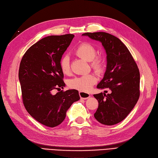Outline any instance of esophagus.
Wrapping results in <instances>:
<instances>
[{"mask_svg":"<svg viewBox=\"0 0 158 158\" xmlns=\"http://www.w3.org/2000/svg\"><path fill=\"white\" fill-rule=\"evenodd\" d=\"M79 95L81 99H88L89 98H90V94L88 93H86V92H84V91H80L79 92Z\"/></svg>","mask_w":158,"mask_h":158,"instance_id":"34e87169","label":"esophagus"}]
</instances>
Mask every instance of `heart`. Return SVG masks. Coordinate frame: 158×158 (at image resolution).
I'll list each match as a JSON object with an SVG mask.
<instances>
[{"mask_svg": "<svg viewBox=\"0 0 158 158\" xmlns=\"http://www.w3.org/2000/svg\"><path fill=\"white\" fill-rule=\"evenodd\" d=\"M74 52L78 56L90 61L91 67L95 72H101L104 69L105 65L104 58L100 55H96L95 48L92 44L86 42L82 43L76 48ZM59 66L64 74H69L71 67L68 56H64L61 58ZM96 81L97 78L93 73H88L69 80L67 85L71 89L78 90L80 91H88Z\"/></svg>", "mask_w": 158, "mask_h": 158, "instance_id": "heart-1", "label": "heart"}]
</instances>
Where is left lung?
Masks as SVG:
<instances>
[{
    "mask_svg": "<svg viewBox=\"0 0 158 158\" xmlns=\"http://www.w3.org/2000/svg\"><path fill=\"white\" fill-rule=\"evenodd\" d=\"M82 35L100 41L107 54L104 76L97 87L108 89L110 93L93 95L99 103L94 117L102 124L115 125L127 117L139 99V69L127 48L118 38L104 32Z\"/></svg>",
    "mask_w": 158,
    "mask_h": 158,
    "instance_id": "obj_1",
    "label": "left lung"
}]
</instances>
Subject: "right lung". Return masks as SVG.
<instances>
[{
	"label": "right lung",
	"instance_id": "right-lung-1",
	"mask_svg": "<svg viewBox=\"0 0 158 158\" xmlns=\"http://www.w3.org/2000/svg\"><path fill=\"white\" fill-rule=\"evenodd\" d=\"M74 37L72 34L41 39L27 50L21 60L19 80L26 110L46 126L56 127L65 119L67 110L78 101V91L63 89V73L59 66L63 54Z\"/></svg>",
	"mask_w": 158,
	"mask_h": 158
}]
</instances>
